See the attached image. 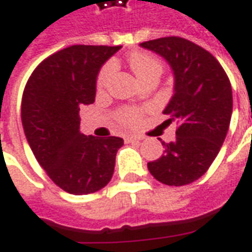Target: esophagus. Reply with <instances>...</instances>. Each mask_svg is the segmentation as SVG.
Segmentation results:
<instances>
[{
	"mask_svg": "<svg viewBox=\"0 0 252 252\" xmlns=\"http://www.w3.org/2000/svg\"><path fill=\"white\" fill-rule=\"evenodd\" d=\"M126 140H127L129 143H140V141L143 140V137H140V136H127V137H126Z\"/></svg>",
	"mask_w": 252,
	"mask_h": 252,
	"instance_id": "obj_1",
	"label": "esophagus"
}]
</instances>
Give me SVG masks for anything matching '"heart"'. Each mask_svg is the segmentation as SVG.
Returning a JSON list of instances; mask_svg holds the SVG:
<instances>
[{"label": "heart", "instance_id": "obj_1", "mask_svg": "<svg viewBox=\"0 0 252 252\" xmlns=\"http://www.w3.org/2000/svg\"><path fill=\"white\" fill-rule=\"evenodd\" d=\"M129 64L131 67V70L134 71V74L140 81L145 79L147 76L152 75V74H162L163 65L162 63L156 59L155 56L149 55V53H144V52H134L129 56ZM115 70V64L114 63H107L104 65L98 78H97V88L98 89H104L108 83L109 78L114 74ZM123 125H127V126H133L140 121V114L137 109H125L121 115Z\"/></svg>", "mask_w": 252, "mask_h": 252}]
</instances>
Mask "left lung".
<instances>
[{
	"instance_id": "left-lung-1",
	"label": "left lung",
	"mask_w": 252,
	"mask_h": 252,
	"mask_svg": "<svg viewBox=\"0 0 252 252\" xmlns=\"http://www.w3.org/2000/svg\"><path fill=\"white\" fill-rule=\"evenodd\" d=\"M140 46L171 67L174 94L163 114L180 122L176 140L162 141L164 154L148 163L149 173L170 187L187 185L209 170L221 149L233 108L232 86L216 57L188 39L166 36Z\"/></svg>"
}]
</instances>
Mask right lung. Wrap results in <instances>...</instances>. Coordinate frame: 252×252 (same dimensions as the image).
<instances>
[{
  "instance_id": "obj_1",
  "label": "right lung",
  "mask_w": 252,
  "mask_h": 252,
  "mask_svg": "<svg viewBox=\"0 0 252 252\" xmlns=\"http://www.w3.org/2000/svg\"><path fill=\"white\" fill-rule=\"evenodd\" d=\"M121 46L72 45L45 59L27 81L22 123L32 154L50 180L71 195H88L112 178L121 137L81 133L79 109L93 104L97 75Z\"/></svg>"
}]
</instances>
